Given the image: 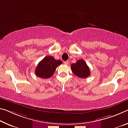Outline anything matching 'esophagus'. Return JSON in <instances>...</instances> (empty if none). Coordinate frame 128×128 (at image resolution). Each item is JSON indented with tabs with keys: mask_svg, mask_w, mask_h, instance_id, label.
<instances>
[{
	"mask_svg": "<svg viewBox=\"0 0 128 128\" xmlns=\"http://www.w3.org/2000/svg\"><path fill=\"white\" fill-rule=\"evenodd\" d=\"M64 63L65 64H66V65H68L69 62H68V61H66V62H64Z\"/></svg>",
	"mask_w": 128,
	"mask_h": 128,
	"instance_id": "1",
	"label": "esophagus"
}]
</instances>
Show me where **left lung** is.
<instances>
[{
    "instance_id": "left-lung-1",
    "label": "left lung",
    "mask_w": 128,
    "mask_h": 128,
    "mask_svg": "<svg viewBox=\"0 0 128 128\" xmlns=\"http://www.w3.org/2000/svg\"><path fill=\"white\" fill-rule=\"evenodd\" d=\"M70 68L74 74L80 78H86L90 74V68L84 60H78L76 63L72 64Z\"/></svg>"
}]
</instances>
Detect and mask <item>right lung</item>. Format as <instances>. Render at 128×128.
Segmentation results:
<instances>
[{
    "label": "right lung",
    "instance_id": "add662e5",
    "mask_svg": "<svg viewBox=\"0 0 128 128\" xmlns=\"http://www.w3.org/2000/svg\"><path fill=\"white\" fill-rule=\"evenodd\" d=\"M62 63L60 60H56L54 57L46 56L36 66L35 74L42 78H50L54 74L56 68Z\"/></svg>",
    "mask_w": 128,
    "mask_h": 128
}]
</instances>
